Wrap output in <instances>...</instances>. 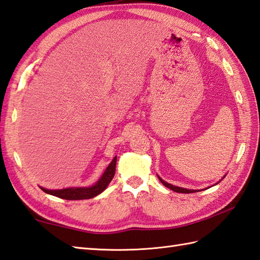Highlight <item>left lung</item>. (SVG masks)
Returning <instances> with one entry per match:
<instances>
[{
	"mask_svg": "<svg viewBox=\"0 0 260 260\" xmlns=\"http://www.w3.org/2000/svg\"><path fill=\"white\" fill-rule=\"evenodd\" d=\"M159 179H160V181L162 182L164 186H166L167 188H169V189H171V190H174L175 192H179V193H192V192H196V190H190V189H184V188H180V187L172 186V184H170V183H168V182L164 181L162 179H161V178H159Z\"/></svg>",
	"mask_w": 260,
	"mask_h": 260,
	"instance_id": "left-lung-1",
	"label": "left lung"
}]
</instances>
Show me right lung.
Here are the masks:
<instances>
[{"label": "right lung", "instance_id": "add662e5", "mask_svg": "<svg viewBox=\"0 0 260 260\" xmlns=\"http://www.w3.org/2000/svg\"><path fill=\"white\" fill-rule=\"evenodd\" d=\"M115 165H117V157H114L111 164L108 166L105 174L99 179L94 186L88 188H67L61 190H48L41 188L45 193H49L55 197H59L67 200H82V199H91L101 193L105 190L108 184L110 183L115 172Z\"/></svg>", "mask_w": 260, "mask_h": 260}]
</instances>
